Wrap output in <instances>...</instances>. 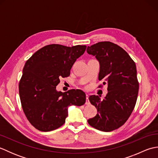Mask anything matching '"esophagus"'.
I'll return each instance as SVG.
<instances>
[{"label": "esophagus", "instance_id": "34e87169", "mask_svg": "<svg viewBox=\"0 0 158 158\" xmlns=\"http://www.w3.org/2000/svg\"><path fill=\"white\" fill-rule=\"evenodd\" d=\"M90 104V102H89V95L88 94H87L86 95V101H85V105H89Z\"/></svg>", "mask_w": 158, "mask_h": 158}]
</instances>
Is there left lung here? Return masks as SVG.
Returning <instances> with one entry per match:
<instances>
[{
	"label": "left lung",
	"instance_id": "8db88e82",
	"mask_svg": "<svg viewBox=\"0 0 158 158\" xmlns=\"http://www.w3.org/2000/svg\"><path fill=\"white\" fill-rule=\"evenodd\" d=\"M87 52L99 62L98 80L108 85L103 100L96 95L89 97L98 113L88 122L97 130L110 132L125 123L135 106L139 93L136 66L125 50L111 42L88 46Z\"/></svg>",
	"mask_w": 158,
	"mask_h": 158
}]
</instances>
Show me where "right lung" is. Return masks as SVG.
Here are the masks:
<instances>
[{
	"mask_svg": "<svg viewBox=\"0 0 158 158\" xmlns=\"http://www.w3.org/2000/svg\"><path fill=\"white\" fill-rule=\"evenodd\" d=\"M85 49V45H49L26 61L19 94L23 112L35 128L43 132L58 128L65 123L69 106L85 104L86 96L82 90L62 93L57 91L56 86L60 77L70 75L73 64Z\"/></svg>",
	"mask_w": 158,
	"mask_h": 158,
	"instance_id": "right-lung-1",
	"label": "right lung"
}]
</instances>
